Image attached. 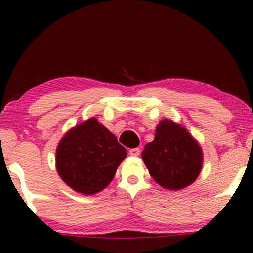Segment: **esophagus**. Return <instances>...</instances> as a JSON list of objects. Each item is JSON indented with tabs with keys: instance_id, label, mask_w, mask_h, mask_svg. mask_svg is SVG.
<instances>
[{
	"instance_id": "obj_1",
	"label": "esophagus",
	"mask_w": 253,
	"mask_h": 253,
	"mask_svg": "<svg viewBox=\"0 0 253 253\" xmlns=\"http://www.w3.org/2000/svg\"><path fill=\"white\" fill-rule=\"evenodd\" d=\"M129 154L131 155V157H138V155L140 154V150L139 148H131V150L129 151Z\"/></svg>"
}]
</instances>
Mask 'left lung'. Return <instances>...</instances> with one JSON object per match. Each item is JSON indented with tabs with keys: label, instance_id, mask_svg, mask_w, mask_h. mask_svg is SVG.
Returning a JSON list of instances; mask_svg holds the SVG:
<instances>
[{
	"label": "left lung",
	"instance_id": "8db88e82",
	"mask_svg": "<svg viewBox=\"0 0 253 253\" xmlns=\"http://www.w3.org/2000/svg\"><path fill=\"white\" fill-rule=\"evenodd\" d=\"M141 158L154 181L172 191L191 185L204 160L198 141L182 124L168 119L159 122L154 140L145 145Z\"/></svg>",
	"mask_w": 253,
	"mask_h": 253
}]
</instances>
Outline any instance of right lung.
<instances>
[{"mask_svg":"<svg viewBox=\"0 0 253 253\" xmlns=\"http://www.w3.org/2000/svg\"><path fill=\"white\" fill-rule=\"evenodd\" d=\"M126 151L95 117L77 124L56 148V170L76 192L91 196L113 181Z\"/></svg>","mask_w":253,"mask_h":253,"instance_id":"1","label":"right lung"}]
</instances>
